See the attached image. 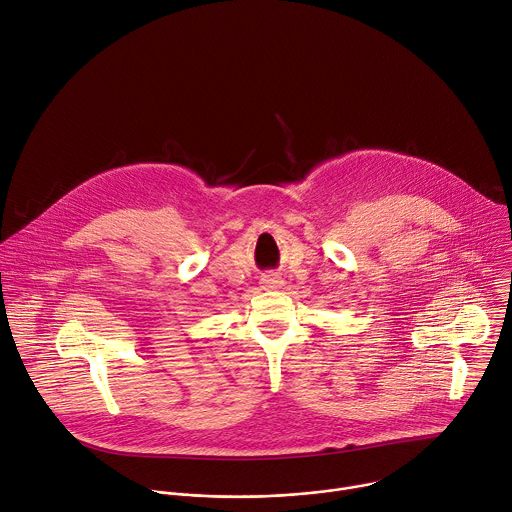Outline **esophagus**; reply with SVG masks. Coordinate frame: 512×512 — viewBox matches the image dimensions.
<instances>
[{
  "label": "esophagus",
  "instance_id": "34e87169",
  "mask_svg": "<svg viewBox=\"0 0 512 512\" xmlns=\"http://www.w3.org/2000/svg\"><path fill=\"white\" fill-rule=\"evenodd\" d=\"M263 283L269 287V289H277V287H281V279L279 277H275V275H267L265 279H263Z\"/></svg>",
  "mask_w": 512,
  "mask_h": 512
}]
</instances>
